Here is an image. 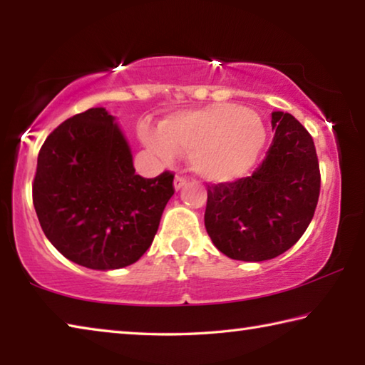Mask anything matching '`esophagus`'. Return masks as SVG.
Segmentation results:
<instances>
[{"label": "esophagus", "instance_id": "1", "mask_svg": "<svg viewBox=\"0 0 365 365\" xmlns=\"http://www.w3.org/2000/svg\"><path fill=\"white\" fill-rule=\"evenodd\" d=\"M187 183H188V178H187V177L177 175L175 180H174V187H175V190H180V188H183Z\"/></svg>", "mask_w": 365, "mask_h": 365}]
</instances>
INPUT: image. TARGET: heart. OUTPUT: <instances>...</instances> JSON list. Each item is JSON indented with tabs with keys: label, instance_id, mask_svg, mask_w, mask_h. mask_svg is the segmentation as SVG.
<instances>
[{
	"label": "heart",
	"instance_id": "heart-1",
	"mask_svg": "<svg viewBox=\"0 0 365 365\" xmlns=\"http://www.w3.org/2000/svg\"><path fill=\"white\" fill-rule=\"evenodd\" d=\"M265 140L261 115L228 103L172 114L158 133L146 135V143L160 158L188 154L196 174L212 182L243 177L256 164Z\"/></svg>",
	"mask_w": 365,
	"mask_h": 365
}]
</instances>
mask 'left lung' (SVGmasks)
<instances>
[{"label":"left lung","instance_id":"1","mask_svg":"<svg viewBox=\"0 0 365 365\" xmlns=\"http://www.w3.org/2000/svg\"><path fill=\"white\" fill-rule=\"evenodd\" d=\"M275 132L251 177L207 185L205 225L225 256L261 262L280 256L311 224L320 193L314 140L292 114L272 113Z\"/></svg>","mask_w":365,"mask_h":365}]
</instances>
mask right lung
<instances>
[{"instance_id": "1", "label": "right lung", "mask_w": 365, "mask_h": 365, "mask_svg": "<svg viewBox=\"0 0 365 365\" xmlns=\"http://www.w3.org/2000/svg\"><path fill=\"white\" fill-rule=\"evenodd\" d=\"M104 108L48 135L32 185L36 217L61 255L83 267H127L145 255L174 195V174H135L130 146Z\"/></svg>"}]
</instances>
